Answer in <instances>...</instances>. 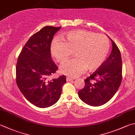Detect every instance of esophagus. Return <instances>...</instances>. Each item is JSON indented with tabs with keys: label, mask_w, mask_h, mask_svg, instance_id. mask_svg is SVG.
<instances>
[{
	"label": "esophagus",
	"mask_w": 135,
	"mask_h": 135,
	"mask_svg": "<svg viewBox=\"0 0 135 135\" xmlns=\"http://www.w3.org/2000/svg\"><path fill=\"white\" fill-rule=\"evenodd\" d=\"M66 80H67V81H73V79L71 78L67 77V78H66Z\"/></svg>",
	"instance_id": "1"
}]
</instances>
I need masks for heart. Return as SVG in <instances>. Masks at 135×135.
<instances>
[{"label":"heart","instance_id":"obj_1","mask_svg":"<svg viewBox=\"0 0 135 135\" xmlns=\"http://www.w3.org/2000/svg\"><path fill=\"white\" fill-rule=\"evenodd\" d=\"M62 40L52 41L51 52L57 61L62 63L75 51L76 57L60 67L61 72L70 77H76L86 68L91 71L98 69L105 61L110 49L107 36L85 30L70 31Z\"/></svg>","mask_w":135,"mask_h":135}]
</instances>
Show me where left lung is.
<instances>
[{
	"mask_svg": "<svg viewBox=\"0 0 135 135\" xmlns=\"http://www.w3.org/2000/svg\"><path fill=\"white\" fill-rule=\"evenodd\" d=\"M112 50L109 57L99 68L85 80V86L78 91L85 104L98 107L106 104L117 92L122 82V63L120 52L110 39Z\"/></svg>",
	"mask_w": 135,
	"mask_h": 135,
	"instance_id": "8db88e82",
	"label": "left lung"
}]
</instances>
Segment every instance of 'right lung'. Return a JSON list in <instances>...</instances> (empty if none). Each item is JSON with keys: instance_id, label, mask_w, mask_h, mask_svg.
<instances>
[{"instance_id": "add662e5", "label": "right lung", "mask_w": 135, "mask_h": 135, "mask_svg": "<svg viewBox=\"0 0 135 135\" xmlns=\"http://www.w3.org/2000/svg\"><path fill=\"white\" fill-rule=\"evenodd\" d=\"M61 27L46 26L29 38L18 57L16 83L28 101L45 108L55 104L60 98L65 75L50 80L57 66L52 60L51 43Z\"/></svg>"}]
</instances>
